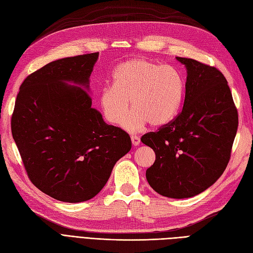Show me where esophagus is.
Here are the masks:
<instances>
[{"instance_id": "1", "label": "esophagus", "mask_w": 253, "mask_h": 253, "mask_svg": "<svg viewBox=\"0 0 253 253\" xmlns=\"http://www.w3.org/2000/svg\"><path fill=\"white\" fill-rule=\"evenodd\" d=\"M131 140H132V144L134 145V147H137V145H139V143H140V140L137 136H131Z\"/></svg>"}]
</instances>
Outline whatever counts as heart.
<instances>
[{
	"instance_id": "1",
	"label": "heart",
	"mask_w": 253,
	"mask_h": 253,
	"mask_svg": "<svg viewBox=\"0 0 253 253\" xmlns=\"http://www.w3.org/2000/svg\"><path fill=\"white\" fill-rule=\"evenodd\" d=\"M185 82L171 65H159L142 58L119 63L112 73V86L99 95V104L106 121L119 125L131 133L167 126L177 115L182 101Z\"/></svg>"
}]
</instances>
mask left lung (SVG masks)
Listing matches in <instances>:
<instances>
[{
  "label": "left lung",
  "mask_w": 253,
  "mask_h": 253,
  "mask_svg": "<svg viewBox=\"0 0 253 253\" xmlns=\"http://www.w3.org/2000/svg\"><path fill=\"white\" fill-rule=\"evenodd\" d=\"M187 68L181 112L157 132L141 137L155 152L145 173L160 195L188 198L200 194L224 173L231 155L239 115L231 90L217 68L176 57Z\"/></svg>",
  "instance_id": "left-lung-1"
}]
</instances>
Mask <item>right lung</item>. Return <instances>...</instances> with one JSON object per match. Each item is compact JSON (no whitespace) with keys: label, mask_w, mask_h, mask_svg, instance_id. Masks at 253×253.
<instances>
[{"label":"right lung","mask_w":253,"mask_h":253,"mask_svg":"<svg viewBox=\"0 0 253 253\" xmlns=\"http://www.w3.org/2000/svg\"><path fill=\"white\" fill-rule=\"evenodd\" d=\"M99 52L59 59L23 81L11 133L28 177L64 203L85 202L131 150V138L93 109L89 77ZM75 84V86H72Z\"/></svg>","instance_id":"add662e5"}]
</instances>
